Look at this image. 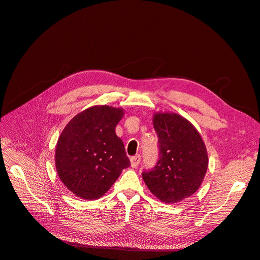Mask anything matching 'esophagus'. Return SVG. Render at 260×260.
<instances>
[{
  "mask_svg": "<svg viewBox=\"0 0 260 260\" xmlns=\"http://www.w3.org/2000/svg\"><path fill=\"white\" fill-rule=\"evenodd\" d=\"M130 160H131V166H132L133 168L138 167V166H139V164L141 163V155H135V156H132Z\"/></svg>",
  "mask_w": 260,
  "mask_h": 260,
  "instance_id": "34e87169",
  "label": "esophagus"
}]
</instances>
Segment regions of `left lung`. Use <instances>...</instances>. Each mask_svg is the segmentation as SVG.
<instances>
[{"instance_id": "8db88e82", "label": "left lung", "mask_w": 260, "mask_h": 260, "mask_svg": "<svg viewBox=\"0 0 260 260\" xmlns=\"http://www.w3.org/2000/svg\"><path fill=\"white\" fill-rule=\"evenodd\" d=\"M158 159L142 177L149 190L165 203H177L193 194L208 166L205 145L191 123L176 113L153 117Z\"/></svg>"}]
</instances>
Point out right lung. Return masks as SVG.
<instances>
[{
    "instance_id": "obj_1",
    "label": "right lung",
    "mask_w": 260,
    "mask_h": 260,
    "mask_svg": "<svg viewBox=\"0 0 260 260\" xmlns=\"http://www.w3.org/2000/svg\"><path fill=\"white\" fill-rule=\"evenodd\" d=\"M121 109L95 106L74 117L61 133L55 162L60 180L86 200L101 198L130 166L122 141L115 134Z\"/></svg>"
}]
</instances>
